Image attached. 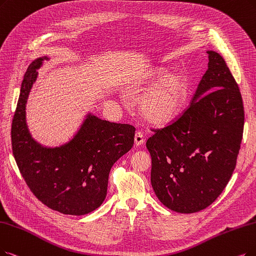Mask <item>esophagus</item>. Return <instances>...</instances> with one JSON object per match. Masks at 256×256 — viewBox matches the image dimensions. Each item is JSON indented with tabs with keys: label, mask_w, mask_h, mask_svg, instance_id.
<instances>
[{
	"label": "esophagus",
	"mask_w": 256,
	"mask_h": 256,
	"mask_svg": "<svg viewBox=\"0 0 256 256\" xmlns=\"http://www.w3.org/2000/svg\"><path fill=\"white\" fill-rule=\"evenodd\" d=\"M144 142H145V140H144V136H142V132L138 131L136 134V136H134V144H136V146L142 145V144H144Z\"/></svg>",
	"instance_id": "esophagus-1"
}]
</instances>
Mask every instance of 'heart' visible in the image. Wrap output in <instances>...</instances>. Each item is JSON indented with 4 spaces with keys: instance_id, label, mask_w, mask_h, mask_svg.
<instances>
[{
    "instance_id": "1",
    "label": "heart",
    "mask_w": 256,
    "mask_h": 256,
    "mask_svg": "<svg viewBox=\"0 0 256 256\" xmlns=\"http://www.w3.org/2000/svg\"><path fill=\"white\" fill-rule=\"evenodd\" d=\"M166 67H154L147 71V90L140 100V114L153 125H164L178 118L189 98V83L182 72L167 74Z\"/></svg>"
}]
</instances>
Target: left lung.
<instances>
[{
    "label": "left lung",
    "mask_w": 256,
    "mask_h": 256,
    "mask_svg": "<svg viewBox=\"0 0 256 256\" xmlns=\"http://www.w3.org/2000/svg\"><path fill=\"white\" fill-rule=\"evenodd\" d=\"M190 106L147 140L151 185L167 208L193 213L207 208L230 180L242 138L244 112L238 85L216 51Z\"/></svg>",
    "instance_id": "1"
}]
</instances>
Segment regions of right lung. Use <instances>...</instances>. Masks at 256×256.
Listing matches in <instances>:
<instances>
[{"instance_id":"add662e5","label":"right lung","mask_w":256,"mask_h":256,"mask_svg":"<svg viewBox=\"0 0 256 256\" xmlns=\"http://www.w3.org/2000/svg\"><path fill=\"white\" fill-rule=\"evenodd\" d=\"M44 60L49 58L34 60L23 80L12 126L14 156L38 200L63 214L84 216L105 200L110 169L134 146L136 128L89 114L66 144L54 148L38 144L26 124V103Z\"/></svg>"}]
</instances>
